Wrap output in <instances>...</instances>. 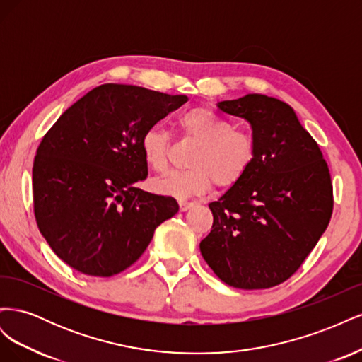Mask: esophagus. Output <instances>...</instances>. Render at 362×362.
Masks as SVG:
<instances>
[{"label": "esophagus", "instance_id": "34e87169", "mask_svg": "<svg viewBox=\"0 0 362 362\" xmlns=\"http://www.w3.org/2000/svg\"><path fill=\"white\" fill-rule=\"evenodd\" d=\"M178 205H180V210L181 211H187V210H190V208L194 205V202H192V201H178Z\"/></svg>", "mask_w": 362, "mask_h": 362}]
</instances>
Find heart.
Here are the masks:
<instances>
[{
    "instance_id": "1",
    "label": "heart",
    "mask_w": 362,
    "mask_h": 362,
    "mask_svg": "<svg viewBox=\"0 0 362 362\" xmlns=\"http://www.w3.org/2000/svg\"><path fill=\"white\" fill-rule=\"evenodd\" d=\"M182 134L198 141L192 152L187 170L169 172L152 180L156 193L173 198L202 194L211 187L231 189L254 166L257 140L249 129L233 127L231 120L210 107H194L180 116ZM140 149L151 169L166 170L169 164L170 137L158 125L148 127L140 137Z\"/></svg>"
}]
</instances>
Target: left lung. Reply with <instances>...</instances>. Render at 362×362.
<instances>
[{"label":"left lung","instance_id":"left-lung-1","mask_svg":"<svg viewBox=\"0 0 362 362\" xmlns=\"http://www.w3.org/2000/svg\"><path fill=\"white\" fill-rule=\"evenodd\" d=\"M217 107L252 125L257 157L242 181L208 205L213 226L201 254L228 286H279L299 270L329 225V168L288 104L249 93Z\"/></svg>","mask_w":362,"mask_h":362}]
</instances>
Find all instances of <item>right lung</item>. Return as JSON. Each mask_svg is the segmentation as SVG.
Masks as SVG:
<instances>
[{"mask_svg": "<svg viewBox=\"0 0 362 362\" xmlns=\"http://www.w3.org/2000/svg\"><path fill=\"white\" fill-rule=\"evenodd\" d=\"M187 101L107 83L72 104L43 136L33 163L35 217L68 266L90 276L117 275L178 213L170 196L137 189L148 177L140 137Z\"/></svg>", "mask_w": 362, "mask_h": 362, "instance_id": "1", "label": "right lung"}]
</instances>
